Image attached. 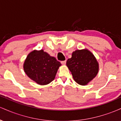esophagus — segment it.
Listing matches in <instances>:
<instances>
[{
  "label": "esophagus",
  "instance_id": "obj_1",
  "mask_svg": "<svg viewBox=\"0 0 121 121\" xmlns=\"http://www.w3.org/2000/svg\"><path fill=\"white\" fill-rule=\"evenodd\" d=\"M66 60L62 61H61V63L62 65H65V64H66Z\"/></svg>",
  "mask_w": 121,
  "mask_h": 121
}]
</instances>
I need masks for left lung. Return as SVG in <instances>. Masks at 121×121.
Instances as JSON below:
<instances>
[{"instance_id": "8db88e82", "label": "left lung", "mask_w": 121, "mask_h": 121, "mask_svg": "<svg viewBox=\"0 0 121 121\" xmlns=\"http://www.w3.org/2000/svg\"><path fill=\"white\" fill-rule=\"evenodd\" d=\"M66 66L74 81L81 85H86L97 76L99 70L96 58L87 49L74 51L72 57L68 59Z\"/></svg>"}]
</instances>
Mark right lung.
<instances>
[{
    "label": "right lung",
    "instance_id": "add662e5",
    "mask_svg": "<svg viewBox=\"0 0 121 121\" xmlns=\"http://www.w3.org/2000/svg\"><path fill=\"white\" fill-rule=\"evenodd\" d=\"M61 63L43 49L30 52L25 60L23 69L28 77L40 85L49 84L56 77Z\"/></svg>",
    "mask_w": 121,
    "mask_h": 121
}]
</instances>
